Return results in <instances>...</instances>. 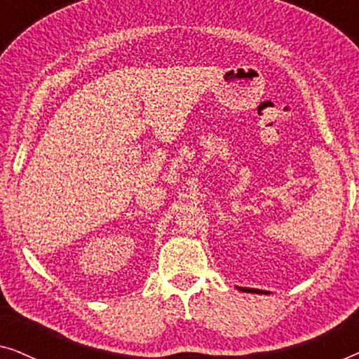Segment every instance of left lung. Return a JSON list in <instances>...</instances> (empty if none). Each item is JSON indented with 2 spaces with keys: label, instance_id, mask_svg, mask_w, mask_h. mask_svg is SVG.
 Returning <instances> with one entry per match:
<instances>
[{
  "label": "left lung",
  "instance_id": "obj_1",
  "mask_svg": "<svg viewBox=\"0 0 359 359\" xmlns=\"http://www.w3.org/2000/svg\"><path fill=\"white\" fill-rule=\"evenodd\" d=\"M238 289L243 292H262L259 289H245V287H238Z\"/></svg>",
  "mask_w": 359,
  "mask_h": 359
}]
</instances>
